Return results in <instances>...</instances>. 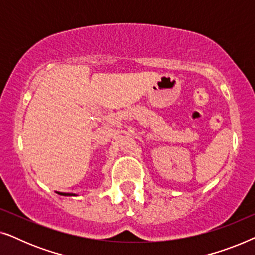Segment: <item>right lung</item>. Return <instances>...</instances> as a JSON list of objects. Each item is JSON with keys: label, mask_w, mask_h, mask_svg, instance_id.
<instances>
[{"label": "right lung", "mask_w": 255, "mask_h": 255, "mask_svg": "<svg viewBox=\"0 0 255 255\" xmlns=\"http://www.w3.org/2000/svg\"><path fill=\"white\" fill-rule=\"evenodd\" d=\"M59 194H60V195H65V196H66V195H69V196H73V195H74V194H64V193H59Z\"/></svg>", "instance_id": "obj_1"}]
</instances>
